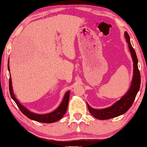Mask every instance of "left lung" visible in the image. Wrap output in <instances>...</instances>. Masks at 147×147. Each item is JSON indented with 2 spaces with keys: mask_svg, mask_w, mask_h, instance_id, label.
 Here are the masks:
<instances>
[{
  "mask_svg": "<svg viewBox=\"0 0 147 147\" xmlns=\"http://www.w3.org/2000/svg\"><path fill=\"white\" fill-rule=\"evenodd\" d=\"M124 36H125L127 43L129 45L128 47L133 61L134 69L131 85L126 94L111 107L103 109H95L90 107L87 103V106H88L90 114L98 119H109L119 116V115L125 113L132 105L140 90L141 77H140V71L138 67V59H137L135 49L133 48L131 44L128 33L125 32Z\"/></svg>",
  "mask_w": 147,
  "mask_h": 147,
  "instance_id": "8db88e82",
  "label": "left lung"
}]
</instances>
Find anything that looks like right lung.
I'll return each mask as SVG.
<instances>
[{
  "instance_id": "right-lung-1",
  "label": "right lung",
  "mask_w": 147,
  "mask_h": 147,
  "mask_svg": "<svg viewBox=\"0 0 147 147\" xmlns=\"http://www.w3.org/2000/svg\"><path fill=\"white\" fill-rule=\"evenodd\" d=\"M8 64H9V61H8ZM8 70L9 71H10L9 64H8ZM9 92H10V95L11 96L12 98L13 99V100L16 102V104H17L18 108L20 109V111L22 112V113L25 115L27 117H28L29 119H30L36 121L37 122H40V123H54V122H56L59 121V119H61L64 116V115L65 114V112L67 111L69 99V95H70L69 91H68L65 93L61 104L54 111H53L51 112V113H49V114H38L30 111L28 109H26V107H24L23 105L21 104L19 102L17 98H16V96L13 93V90H12L11 74H10V78H9Z\"/></svg>"
}]
</instances>
